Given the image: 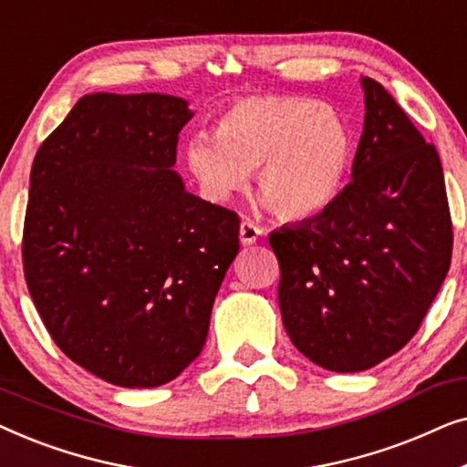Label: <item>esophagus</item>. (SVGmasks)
Masks as SVG:
<instances>
[{"instance_id": "34e87169", "label": "esophagus", "mask_w": 467, "mask_h": 467, "mask_svg": "<svg viewBox=\"0 0 467 467\" xmlns=\"http://www.w3.org/2000/svg\"><path fill=\"white\" fill-rule=\"evenodd\" d=\"M261 235H264V229H261L259 225H254L253 221H242L240 225V242L244 246H251L257 242Z\"/></svg>"}]
</instances>
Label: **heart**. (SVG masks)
Returning a JSON list of instances; mask_svg holds the SVG:
<instances>
[{
  "mask_svg": "<svg viewBox=\"0 0 467 467\" xmlns=\"http://www.w3.org/2000/svg\"><path fill=\"white\" fill-rule=\"evenodd\" d=\"M353 157L348 120L336 108L296 95L235 101L216 120L214 138L195 133L184 146V163L206 200L227 202L254 171L259 195L286 221L329 208Z\"/></svg>",
  "mask_w": 467,
  "mask_h": 467,
  "instance_id": "obj_1",
  "label": "heart"
}]
</instances>
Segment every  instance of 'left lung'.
Listing matches in <instances>:
<instances>
[{
  "label": "left lung",
  "instance_id": "1",
  "mask_svg": "<svg viewBox=\"0 0 467 467\" xmlns=\"http://www.w3.org/2000/svg\"><path fill=\"white\" fill-rule=\"evenodd\" d=\"M363 133L353 181L329 208L270 234L278 304L299 353L361 372L417 334L451 267L442 163L380 82L361 78Z\"/></svg>",
  "mask_w": 467,
  "mask_h": 467
}]
</instances>
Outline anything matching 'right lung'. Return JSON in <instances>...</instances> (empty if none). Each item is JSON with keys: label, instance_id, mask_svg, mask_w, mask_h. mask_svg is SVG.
Returning a JSON list of instances; mask_svg holds the SVG:
<instances>
[{"label": "right lung", "instance_id": "obj_1", "mask_svg": "<svg viewBox=\"0 0 467 467\" xmlns=\"http://www.w3.org/2000/svg\"><path fill=\"white\" fill-rule=\"evenodd\" d=\"M163 93H91L44 140L23 232L27 289L57 347L110 385L174 380L208 336L240 219L189 193Z\"/></svg>", "mask_w": 467, "mask_h": 467}]
</instances>
